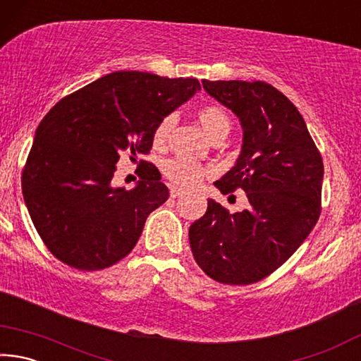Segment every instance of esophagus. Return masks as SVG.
Returning <instances> with one entry per match:
<instances>
[{"label":"esophagus","instance_id":"34e87169","mask_svg":"<svg viewBox=\"0 0 361 361\" xmlns=\"http://www.w3.org/2000/svg\"><path fill=\"white\" fill-rule=\"evenodd\" d=\"M183 194H185V191H183V189H180V188H172V189H170V197H173V199L181 197Z\"/></svg>","mask_w":361,"mask_h":361}]
</instances>
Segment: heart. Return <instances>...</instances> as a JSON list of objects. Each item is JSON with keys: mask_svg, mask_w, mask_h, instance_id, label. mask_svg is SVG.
Listing matches in <instances>:
<instances>
[{"mask_svg": "<svg viewBox=\"0 0 361 361\" xmlns=\"http://www.w3.org/2000/svg\"><path fill=\"white\" fill-rule=\"evenodd\" d=\"M195 119H197L199 126L202 127V130L212 140L223 135L226 137L231 129V119L228 113L218 105L200 106L197 109V113H195ZM172 126V116H166V118L159 121L154 132H152V143H154V146L166 145ZM162 173L169 181H172L173 185L189 189L197 185L207 173H210V169L200 166V164L194 161H189V159L185 157H172L164 161Z\"/></svg>", "mask_w": 361, "mask_h": 361, "instance_id": "obj_1", "label": "heart"}]
</instances>
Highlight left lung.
Masks as SVG:
<instances>
[{"label":"left lung","mask_w":361,"mask_h":361,"mask_svg":"<svg viewBox=\"0 0 361 361\" xmlns=\"http://www.w3.org/2000/svg\"><path fill=\"white\" fill-rule=\"evenodd\" d=\"M213 99L240 119L243 145L235 167L215 186L245 191L234 215L209 200L189 228L194 259L226 285L259 282L296 252L319 221L323 161L298 108L264 81H202Z\"/></svg>","instance_id":"obj_1"}]
</instances>
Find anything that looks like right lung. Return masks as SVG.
I'll use <instances>...</instances> for the list:
<instances>
[{
  "mask_svg": "<svg viewBox=\"0 0 361 361\" xmlns=\"http://www.w3.org/2000/svg\"><path fill=\"white\" fill-rule=\"evenodd\" d=\"M200 90L195 78L114 71L63 97L35 133L22 192L49 252L79 271L116 264L137 245L169 188L151 162L132 191L113 188L116 162L148 154L162 118Z\"/></svg>",
  "mask_w": 361,
  "mask_h": 361,
  "instance_id": "obj_1",
  "label": "right lung"
}]
</instances>
